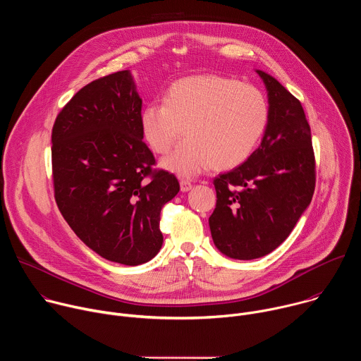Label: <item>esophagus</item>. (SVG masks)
<instances>
[{
    "instance_id": "34e87169",
    "label": "esophagus",
    "mask_w": 361,
    "mask_h": 361,
    "mask_svg": "<svg viewBox=\"0 0 361 361\" xmlns=\"http://www.w3.org/2000/svg\"><path fill=\"white\" fill-rule=\"evenodd\" d=\"M180 188H181L183 192H187V191H190L192 188V184L188 180H181L180 181Z\"/></svg>"
}]
</instances>
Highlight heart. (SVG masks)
I'll list each match as a JSON object with an SVG mask.
<instances>
[{"instance_id":"b5f03b06","label":"heart","mask_w":361,"mask_h":361,"mask_svg":"<svg viewBox=\"0 0 361 361\" xmlns=\"http://www.w3.org/2000/svg\"><path fill=\"white\" fill-rule=\"evenodd\" d=\"M270 118L264 92L220 75H197L173 82L164 101H151L140 114L148 145L166 154L183 134L187 138L163 159L161 167L192 177L209 164L230 170L245 163L259 147Z\"/></svg>"}]
</instances>
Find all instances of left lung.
Instances as JSON below:
<instances>
[{
    "mask_svg": "<svg viewBox=\"0 0 361 361\" xmlns=\"http://www.w3.org/2000/svg\"><path fill=\"white\" fill-rule=\"evenodd\" d=\"M266 84L270 118L260 147L214 178L217 202L209 219L216 247L230 259L254 260L276 250L312 202L316 161L301 102L274 77Z\"/></svg>",
    "mask_w": 361,
    "mask_h": 361,
    "instance_id": "left-lung-1",
    "label": "left lung"
}]
</instances>
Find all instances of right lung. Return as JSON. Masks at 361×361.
I'll return each mask as SVG.
<instances>
[{
    "mask_svg": "<svg viewBox=\"0 0 361 361\" xmlns=\"http://www.w3.org/2000/svg\"><path fill=\"white\" fill-rule=\"evenodd\" d=\"M142 101L128 70L82 87L51 134L54 197L77 237L102 259L138 266L163 245L160 213L178 180L152 170L142 141Z\"/></svg>",
    "mask_w": 361,
    "mask_h": 361,
    "instance_id": "1",
    "label": "right lung"
}]
</instances>
